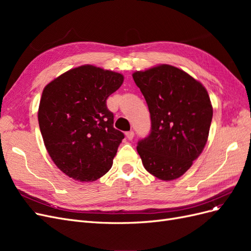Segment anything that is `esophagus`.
Listing matches in <instances>:
<instances>
[{"label":"esophagus","instance_id":"34e87169","mask_svg":"<svg viewBox=\"0 0 251 251\" xmlns=\"http://www.w3.org/2000/svg\"><path fill=\"white\" fill-rule=\"evenodd\" d=\"M126 138L128 140H132L134 138V132L133 131H128V132L126 133Z\"/></svg>","mask_w":251,"mask_h":251}]
</instances>
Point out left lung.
<instances>
[{
	"label": "left lung",
	"mask_w": 251,
	"mask_h": 251,
	"mask_svg": "<svg viewBox=\"0 0 251 251\" xmlns=\"http://www.w3.org/2000/svg\"><path fill=\"white\" fill-rule=\"evenodd\" d=\"M151 114V133L137 151L150 174L160 180L181 177L207 142L212 105L206 89L171 65L133 73Z\"/></svg>",
	"instance_id": "left-lung-1"
}]
</instances>
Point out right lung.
Wrapping results in <instances>:
<instances>
[{
  "instance_id": "1",
  "label": "right lung",
  "mask_w": 251,
  "mask_h": 251,
  "mask_svg": "<svg viewBox=\"0 0 251 251\" xmlns=\"http://www.w3.org/2000/svg\"><path fill=\"white\" fill-rule=\"evenodd\" d=\"M124 75L92 65L74 68L44 88L39 125L53 162L67 176L95 181L112 168L123 132L113 126L108 97Z\"/></svg>"
}]
</instances>
